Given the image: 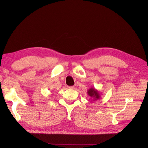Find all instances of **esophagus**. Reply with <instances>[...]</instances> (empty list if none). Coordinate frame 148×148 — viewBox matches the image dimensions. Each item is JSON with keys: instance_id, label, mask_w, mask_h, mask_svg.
Instances as JSON below:
<instances>
[{"instance_id": "esophagus-1", "label": "esophagus", "mask_w": 148, "mask_h": 148, "mask_svg": "<svg viewBox=\"0 0 148 148\" xmlns=\"http://www.w3.org/2000/svg\"><path fill=\"white\" fill-rule=\"evenodd\" d=\"M68 88H70V89H74V86H71V87H68Z\"/></svg>"}]
</instances>
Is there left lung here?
<instances>
[{"mask_svg": "<svg viewBox=\"0 0 148 148\" xmlns=\"http://www.w3.org/2000/svg\"><path fill=\"white\" fill-rule=\"evenodd\" d=\"M87 93L91 97L93 98L94 100H97V99H98L100 98V94H99V92L94 88H90L88 90Z\"/></svg>", "mask_w": 148, "mask_h": 148, "instance_id": "8db88e82", "label": "left lung"}]
</instances>
